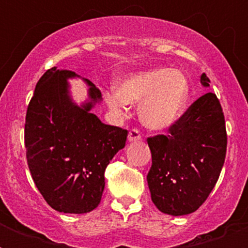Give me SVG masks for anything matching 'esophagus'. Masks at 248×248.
I'll use <instances>...</instances> for the list:
<instances>
[{"mask_svg":"<svg viewBox=\"0 0 248 248\" xmlns=\"http://www.w3.org/2000/svg\"><path fill=\"white\" fill-rule=\"evenodd\" d=\"M141 140V134L138 128H132L128 132V141H139Z\"/></svg>","mask_w":248,"mask_h":248,"instance_id":"obj_1","label":"esophagus"}]
</instances>
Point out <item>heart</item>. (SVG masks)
Wrapping results in <instances>:
<instances>
[{
  "mask_svg": "<svg viewBox=\"0 0 248 248\" xmlns=\"http://www.w3.org/2000/svg\"><path fill=\"white\" fill-rule=\"evenodd\" d=\"M117 93H105L108 107L124 113L127 104H140V120L148 128L166 130L184 113L189 82L184 73L170 68H152L130 73L116 83Z\"/></svg>",
  "mask_w": 248,
  "mask_h": 248,
  "instance_id": "1",
  "label": "heart"
}]
</instances>
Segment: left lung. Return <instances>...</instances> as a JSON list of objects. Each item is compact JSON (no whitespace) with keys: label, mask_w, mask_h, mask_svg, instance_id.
Wrapping results in <instances>:
<instances>
[{"label":"left lung","mask_w":248,"mask_h":248,"mask_svg":"<svg viewBox=\"0 0 248 248\" xmlns=\"http://www.w3.org/2000/svg\"><path fill=\"white\" fill-rule=\"evenodd\" d=\"M201 83L210 86L204 73ZM169 132L147 139L152 153L148 185L159 211L188 215L207 200L227 155L225 120L215 93L197 99Z\"/></svg>","instance_id":"obj_1"}]
</instances>
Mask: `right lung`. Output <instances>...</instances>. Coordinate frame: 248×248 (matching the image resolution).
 Returning <instances> with one entry per match:
<instances>
[{
	"label": "right lung",
	"instance_id": "add662e5",
	"mask_svg": "<svg viewBox=\"0 0 248 248\" xmlns=\"http://www.w3.org/2000/svg\"><path fill=\"white\" fill-rule=\"evenodd\" d=\"M75 72L47 69L29 101L24 143L32 179L45 201L64 214H86L100 203L104 171L127 139V130L103 124L91 109L101 93L91 81L81 107L69 95Z\"/></svg>",
	"mask_w": 248,
	"mask_h": 248
}]
</instances>
